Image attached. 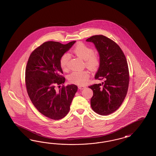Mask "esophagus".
<instances>
[{
    "label": "esophagus",
    "mask_w": 156,
    "mask_h": 156,
    "mask_svg": "<svg viewBox=\"0 0 156 156\" xmlns=\"http://www.w3.org/2000/svg\"><path fill=\"white\" fill-rule=\"evenodd\" d=\"M85 87H86V86H82V85H80V86H78V88H79V89H80V90L85 89Z\"/></svg>",
    "instance_id": "esophagus-1"
}]
</instances>
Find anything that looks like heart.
<instances>
[{
    "label": "heart",
    "instance_id": "heart-1",
    "mask_svg": "<svg viewBox=\"0 0 156 156\" xmlns=\"http://www.w3.org/2000/svg\"><path fill=\"white\" fill-rule=\"evenodd\" d=\"M72 52L76 57L84 60L85 65L90 69H95L99 64L98 56L93 53V50L83 43L78 44L72 50ZM70 57L68 54H63L60 59V65L62 69L64 71L68 70V64ZM90 74L86 70L74 71L69 76L70 82L78 85H85L89 80Z\"/></svg>",
    "mask_w": 156,
    "mask_h": 156
}]
</instances>
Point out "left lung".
<instances>
[{
    "label": "left lung",
    "instance_id": "left-lung-1",
    "mask_svg": "<svg viewBox=\"0 0 156 156\" xmlns=\"http://www.w3.org/2000/svg\"><path fill=\"white\" fill-rule=\"evenodd\" d=\"M94 43L99 53V66L95 78L104 82L89 86L93 91L91 107L95 113L106 115L116 111L128 92L129 73L121 48L105 36L94 35L86 39Z\"/></svg>",
    "mask_w": 156,
    "mask_h": 156
}]
</instances>
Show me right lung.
<instances>
[{
    "label": "right lung",
    "mask_w": 156,
    "mask_h": 156,
    "mask_svg": "<svg viewBox=\"0 0 156 156\" xmlns=\"http://www.w3.org/2000/svg\"><path fill=\"white\" fill-rule=\"evenodd\" d=\"M76 42L66 44L52 41L44 42L28 58L25 72L27 91L34 106L48 118L58 120L65 117L78 90L73 84L62 86L59 90L55 87L65 82L61 76V58Z\"/></svg>",
    "instance_id": "right-lung-1"
}]
</instances>
